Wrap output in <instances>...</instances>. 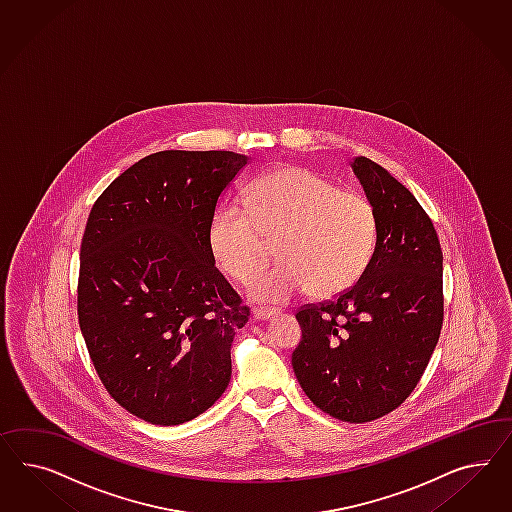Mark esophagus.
<instances>
[{"mask_svg":"<svg viewBox=\"0 0 512 512\" xmlns=\"http://www.w3.org/2000/svg\"><path fill=\"white\" fill-rule=\"evenodd\" d=\"M272 317H278V311L276 310H264V308H255L253 310V319L255 321H268Z\"/></svg>","mask_w":512,"mask_h":512,"instance_id":"obj_1","label":"esophagus"}]
</instances>
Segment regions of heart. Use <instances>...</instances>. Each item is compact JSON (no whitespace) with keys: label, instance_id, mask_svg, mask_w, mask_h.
Returning a JSON list of instances; mask_svg holds the SVG:
<instances>
[{"label":"heart","instance_id":"heart-1","mask_svg":"<svg viewBox=\"0 0 512 512\" xmlns=\"http://www.w3.org/2000/svg\"><path fill=\"white\" fill-rule=\"evenodd\" d=\"M246 208L225 206L212 217L208 246L217 268L249 283L276 240L281 263L249 287L261 302H287L306 293L334 296L349 289L372 259L377 217L372 202L340 189L319 172L279 167L246 191Z\"/></svg>","mask_w":512,"mask_h":512}]
</instances>
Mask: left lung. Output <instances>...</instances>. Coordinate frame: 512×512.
<instances>
[{"mask_svg":"<svg viewBox=\"0 0 512 512\" xmlns=\"http://www.w3.org/2000/svg\"><path fill=\"white\" fill-rule=\"evenodd\" d=\"M351 167L377 217L372 259L334 302L296 313L293 368L321 411L362 424L402 405L430 362L443 325V253L407 187L368 157Z\"/></svg>","mask_w":512,"mask_h":512,"instance_id":"left-lung-1","label":"left lung"}]
</instances>
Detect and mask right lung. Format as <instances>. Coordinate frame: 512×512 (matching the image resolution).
<instances>
[{"mask_svg": "<svg viewBox=\"0 0 512 512\" xmlns=\"http://www.w3.org/2000/svg\"><path fill=\"white\" fill-rule=\"evenodd\" d=\"M234 152L165 150L93 204L80 246L78 323L114 402L157 426L210 409L248 323L208 246L221 193L248 165Z\"/></svg>", "mask_w": 512, "mask_h": 512, "instance_id": "add662e5", "label": "right lung"}]
</instances>
